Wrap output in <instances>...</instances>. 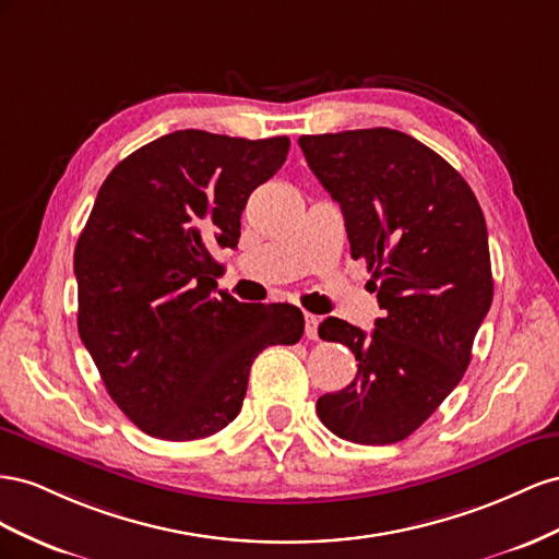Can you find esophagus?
<instances>
[{
  "mask_svg": "<svg viewBox=\"0 0 559 559\" xmlns=\"http://www.w3.org/2000/svg\"><path fill=\"white\" fill-rule=\"evenodd\" d=\"M318 323H321V318L313 313H305V332L309 340H318Z\"/></svg>",
  "mask_w": 559,
  "mask_h": 559,
  "instance_id": "obj_1",
  "label": "esophagus"
}]
</instances>
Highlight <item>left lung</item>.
I'll list each match as a JSON object with an SVG mask.
<instances>
[{"label":"left lung","instance_id":"8db88e82","mask_svg":"<svg viewBox=\"0 0 559 559\" xmlns=\"http://www.w3.org/2000/svg\"><path fill=\"white\" fill-rule=\"evenodd\" d=\"M299 147L340 203L350 258L368 262L384 316L368 334L325 318L318 334L354 350L358 374L316 412L334 436L391 444L412 436L464 377L491 307L480 203L440 154L407 133L301 135Z\"/></svg>","mask_w":559,"mask_h":559}]
</instances>
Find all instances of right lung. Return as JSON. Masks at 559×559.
I'll return each instance as SVG.
<instances>
[{"label": "right lung", "instance_id": "1", "mask_svg": "<svg viewBox=\"0 0 559 559\" xmlns=\"http://www.w3.org/2000/svg\"><path fill=\"white\" fill-rule=\"evenodd\" d=\"M285 135L175 131L107 175L74 248L79 337L111 401L147 436L209 438L241 412L260 350L295 344L293 305L217 293L248 197L285 164Z\"/></svg>", "mask_w": 559, "mask_h": 559}]
</instances>
